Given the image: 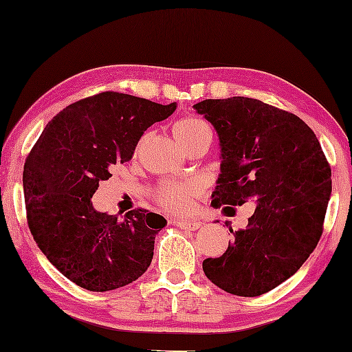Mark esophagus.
I'll use <instances>...</instances> for the list:
<instances>
[{
	"instance_id": "34e87169",
	"label": "esophagus",
	"mask_w": 352,
	"mask_h": 352,
	"mask_svg": "<svg viewBox=\"0 0 352 352\" xmlns=\"http://www.w3.org/2000/svg\"><path fill=\"white\" fill-rule=\"evenodd\" d=\"M176 226L181 229H186V230H197L201 228V223L199 221H194V219H177L176 221Z\"/></svg>"
}]
</instances>
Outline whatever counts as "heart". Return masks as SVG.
I'll return each instance as SVG.
<instances>
[{"instance_id":"obj_1","label":"heart","mask_w":352,"mask_h":352,"mask_svg":"<svg viewBox=\"0 0 352 352\" xmlns=\"http://www.w3.org/2000/svg\"><path fill=\"white\" fill-rule=\"evenodd\" d=\"M210 131L208 124L199 117H182L173 124V134L179 146H186L192 139L200 136L201 133ZM197 194V186L194 182H176L165 181L158 186L155 190V200L163 208L173 211V213H182L189 208Z\"/></svg>"}]
</instances>
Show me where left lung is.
Listing matches in <instances>:
<instances>
[{"label":"left lung","instance_id":"1","mask_svg":"<svg viewBox=\"0 0 352 352\" xmlns=\"http://www.w3.org/2000/svg\"><path fill=\"white\" fill-rule=\"evenodd\" d=\"M194 109L213 124L221 146L214 208H256L247 229L205 276L237 296H259L292 277L319 242L331 194V170L319 139L300 117L252 98L205 99Z\"/></svg>","mask_w":352,"mask_h":352}]
</instances>
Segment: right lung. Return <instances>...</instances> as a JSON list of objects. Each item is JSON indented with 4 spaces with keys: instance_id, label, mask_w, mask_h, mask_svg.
<instances>
[{
    "instance_id": "obj_1",
    "label": "right lung",
    "mask_w": 352,
    "mask_h": 352,
    "mask_svg": "<svg viewBox=\"0 0 352 352\" xmlns=\"http://www.w3.org/2000/svg\"><path fill=\"white\" fill-rule=\"evenodd\" d=\"M176 110L123 93H99L56 115L23 165L30 232L57 271L89 292H109L142 276L155 235L166 226L138 208L123 218L94 210L100 181L131 160L144 131Z\"/></svg>"
}]
</instances>
